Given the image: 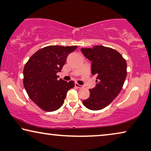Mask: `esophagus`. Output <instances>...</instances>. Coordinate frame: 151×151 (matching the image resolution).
I'll return each mask as SVG.
<instances>
[{"label":"esophagus","mask_w":151,"mask_h":151,"mask_svg":"<svg viewBox=\"0 0 151 151\" xmlns=\"http://www.w3.org/2000/svg\"><path fill=\"white\" fill-rule=\"evenodd\" d=\"M75 86H76V87H77V88H83V86H82V85H80L79 84H78V83H76Z\"/></svg>","instance_id":"34e87169"}]
</instances>
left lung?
<instances>
[{"mask_svg":"<svg viewBox=\"0 0 151 151\" xmlns=\"http://www.w3.org/2000/svg\"><path fill=\"white\" fill-rule=\"evenodd\" d=\"M85 57L91 60L92 75L96 77V86L90 89V97L82 101L89 110L106 108L117 97L127 76V62L116 50L103 45L81 48Z\"/></svg>","mask_w":151,"mask_h":151,"instance_id":"8db88e82","label":"left lung"}]
</instances>
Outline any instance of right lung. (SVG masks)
Returning <instances> with one entry per match:
<instances>
[{
  "instance_id": "1",
  "label": "right lung",
  "mask_w": 151,
  "mask_h": 151,
  "mask_svg": "<svg viewBox=\"0 0 151 151\" xmlns=\"http://www.w3.org/2000/svg\"><path fill=\"white\" fill-rule=\"evenodd\" d=\"M77 46L49 45L37 51L26 63L23 84L30 99L47 112L63 106L67 93L75 86L73 81L58 80L56 75L67 57Z\"/></svg>"
}]
</instances>
